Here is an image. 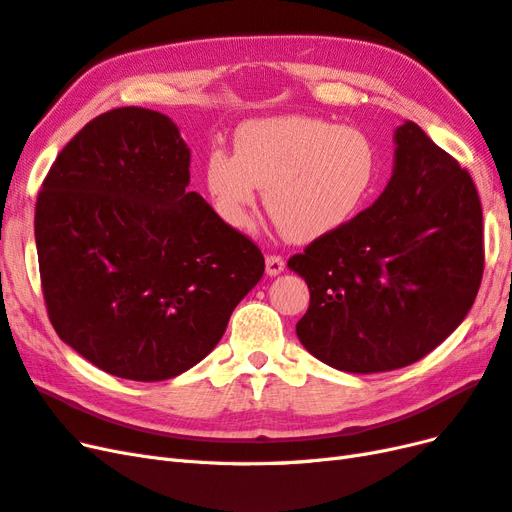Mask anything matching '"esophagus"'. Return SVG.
Returning a JSON list of instances; mask_svg holds the SVG:
<instances>
[{
    "label": "esophagus",
    "instance_id": "esophagus-1",
    "mask_svg": "<svg viewBox=\"0 0 512 512\" xmlns=\"http://www.w3.org/2000/svg\"><path fill=\"white\" fill-rule=\"evenodd\" d=\"M284 267H286V262H284L282 256H267V260H265L267 275H271V277L280 275L284 271Z\"/></svg>",
    "mask_w": 512,
    "mask_h": 512
}]
</instances>
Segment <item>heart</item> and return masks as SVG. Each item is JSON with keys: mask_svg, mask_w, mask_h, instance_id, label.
Returning a JSON list of instances; mask_svg holds the SVG:
<instances>
[{"mask_svg": "<svg viewBox=\"0 0 512 512\" xmlns=\"http://www.w3.org/2000/svg\"><path fill=\"white\" fill-rule=\"evenodd\" d=\"M371 138L352 126L284 115L247 121L235 153L220 147L205 160V185L220 218L237 230L252 222L260 188L292 241L309 243L344 228L363 211L378 183Z\"/></svg>", "mask_w": 512, "mask_h": 512, "instance_id": "b5f03b06", "label": "heart"}]
</instances>
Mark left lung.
<instances>
[{
  "label": "left lung",
  "mask_w": 512,
  "mask_h": 512,
  "mask_svg": "<svg viewBox=\"0 0 512 512\" xmlns=\"http://www.w3.org/2000/svg\"><path fill=\"white\" fill-rule=\"evenodd\" d=\"M393 143V175L374 205L288 260L309 288L299 342L350 374L423 359L468 316L483 277V209L468 170L414 121Z\"/></svg>",
  "instance_id": "1"
}]
</instances>
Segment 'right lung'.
<instances>
[{
    "label": "right lung",
    "instance_id": "add662e5",
    "mask_svg": "<svg viewBox=\"0 0 512 512\" xmlns=\"http://www.w3.org/2000/svg\"><path fill=\"white\" fill-rule=\"evenodd\" d=\"M188 185L177 123L138 106L89 121L42 183L34 230L51 324L106 374L188 371L265 273L258 247Z\"/></svg>",
    "mask_w": 512,
    "mask_h": 512
}]
</instances>
